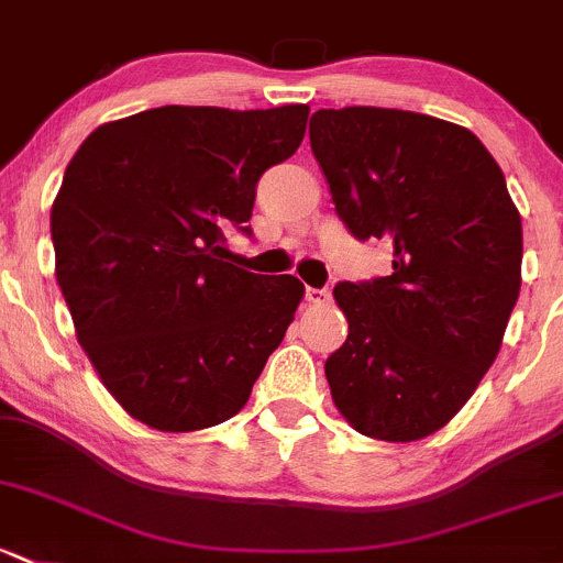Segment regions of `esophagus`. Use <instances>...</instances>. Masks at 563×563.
Returning a JSON list of instances; mask_svg holds the SVG:
<instances>
[{
	"instance_id": "obj_1",
	"label": "esophagus",
	"mask_w": 563,
	"mask_h": 563,
	"mask_svg": "<svg viewBox=\"0 0 563 563\" xmlns=\"http://www.w3.org/2000/svg\"><path fill=\"white\" fill-rule=\"evenodd\" d=\"M305 299L310 301V305H329V299H331V294L327 291V288H307L305 291Z\"/></svg>"
}]
</instances>
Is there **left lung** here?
I'll return each instance as SVG.
<instances>
[{
  "label": "left lung",
  "mask_w": 563,
  "mask_h": 563,
  "mask_svg": "<svg viewBox=\"0 0 563 563\" xmlns=\"http://www.w3.org/2000/svg\"><path fill=\"white\" fill-rule=\"evenodd\" d=\"M310 147L351 234L394 247L388 277L334 288L347 340L327 358L331 399L358 434L423 440L499 353L520 291V212L483 142L442 118L318 110Z\"/></svg>",
  "instance_id": "left-lung-1"
}]
</instances>
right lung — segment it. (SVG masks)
<instances>
[{"instance_id":"add662e5","label":"right lung","mask_w":563,"mask_h":563,"mask_svg":"<svg viewBox=\"0 0 563 563\" xmlns=\"http://www.w3.org/2000/svg\"><path fill=\"white\" fill-rule=\"evenodd\" d=\"M307 115L167 104L102 123L69 162L51 210L56 280L134 421H229L286 336L305 286L223 262V232L247 223L258 177L297 153Z\"/></svg>"}]
</instances>
